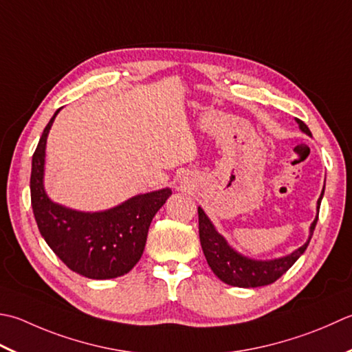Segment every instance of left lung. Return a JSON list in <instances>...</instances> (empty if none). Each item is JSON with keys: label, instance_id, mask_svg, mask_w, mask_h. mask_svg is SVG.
I'll return each instance as SVG.
<instances>
[{"label": "left lung", "instance_id": "8db88e82", "mask_svg": "<svg viewBox=\"0 0 352 352\" xmlns=\"http://www.w3.org/2000/svg\"><path fill=\"white\" fill-rule=\"evenodd\" d=\"M298 123L305 134L311 135V131L308 129L304 122L298 119ZM322 197L323 190L320 194V198L318 199V212L320 209ZM318 218L319 215L316 217L311 227H309V233H311V235H309L307 243L299 247L298 250L279 259L254 261L245 258L243 254L233 250L232 247L226 243V239L215 230V227L212 226L210 219L206 217L204 210L201 208H198L199 243H201L203 253L206 259H208V264L212 268V272L223 282H226V284L241 288L263 287L278 280L282 274L299 259L300 254L307 250L309 241H311L313 236L314 227L318 224Z\"/></svg>", "mask_w": 352, "mask_h": 352}]
</instances>
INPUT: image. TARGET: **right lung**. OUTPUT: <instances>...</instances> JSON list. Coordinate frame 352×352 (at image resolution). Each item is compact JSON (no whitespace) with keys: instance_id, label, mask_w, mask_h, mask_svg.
Wrapping results in <instances>:
<instances>
[{"instance_id":"1","label":"right lung","mask_w":352,"mask_h":352,"mask_svg":"<svg viewBox=\"0 0 352 352\" xmlns=\"http://www.w3.org/2000/svg\"><path fill=\"white\" fill-rule=\"evenodd\" d=\"M59 109L44 128L32 158L30 197L38 229L70 270L89 279L123 276L142 258L151 221L172 190L166 188L137 195L117 208L94 213L50 201L43 184L45 143Z\"/></svg>"}]
</instances>
